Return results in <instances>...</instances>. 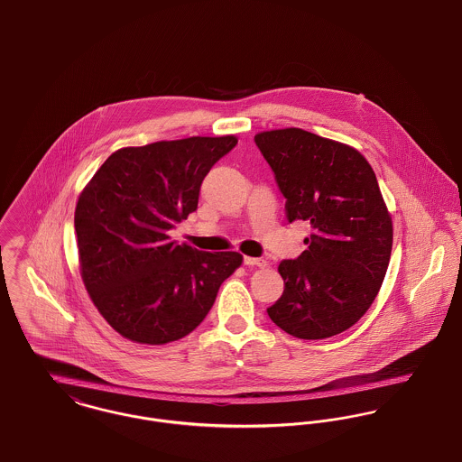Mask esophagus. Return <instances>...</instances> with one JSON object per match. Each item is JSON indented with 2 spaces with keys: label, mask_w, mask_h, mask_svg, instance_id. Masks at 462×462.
Segmentation results:
<instances>
[{
  "label": "esophagus",
  "mask_w": 462,
  "mask_h": 462,
  "mask_svg": "<svg viewBox=\"0 0 462 462\" xmlns=\"http://www.w3.org/2000/svg\"><path fill=\"white\" fill-rule=\"evenodd\" d=\"M245 265H249V267H267V262L262 260V258L245 256Z\"/></svg>",
  "instance_id": "1"
}]
</instances>
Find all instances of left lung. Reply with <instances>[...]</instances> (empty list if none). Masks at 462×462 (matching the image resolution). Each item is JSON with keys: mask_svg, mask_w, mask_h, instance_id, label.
Here are the masks:
<instances>
[{"mask_svg": "<svg viewBox=\"0 0 462 462\" xmlns=\"http://www.w3.org/2000/svg\"><path fill=\"white\" fill-rule=\"evenodd\" d=\"M283 193L286 219L311 236L278 267L283 295L267 315L299 339L345 332L373 304L392 251V219L367 160L350 145L300 128L254 135Z\"/></svg>", "mask_w": 462, "mask_h": 462, "instance_id": "8db88e82", "label": "left lung"}]
</instances>
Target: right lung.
I'll return each mask as SVG.
<instances>
[{
    "label": "right lung",
    "instance_id": "right-lung-1",
    "mask_svg": "<svg viewBox=\"0 0 462 462\" xmlns=\"http://www.w3.org/2000/svg\"><path fill=\"white\" fill-rule=\"evenodd\" d=\"M236 143L226 135L125 147L106 158L80 193V274L121 336L143 345L188 336L243 263L236 251H199L169 237L176 223L197 211L202 180Z\"/></svg>",
    "mask_w": 462,
    "mask_h": 462
}]
</instances>
